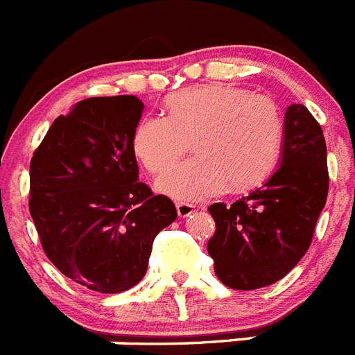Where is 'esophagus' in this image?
Instances as JSON below:
<instances>
[{
	"label": "esophagus",
	"mask_w": 355,
	"mask_h": 355,
	"mask_svg": "<svg viewBox=\"0 0 355 355\" xmlns=\"http://www.w3.org/2000/svg\"><path fill=\"white\" fill-rule=\"evenodd\" d=\"M194 210H196V207H194V205H191V203H177L178 217H182V218L189 217V215H191V214H194Z\"/></svg>",
	"instance_id": "esophagus-1"
}]
</instances>
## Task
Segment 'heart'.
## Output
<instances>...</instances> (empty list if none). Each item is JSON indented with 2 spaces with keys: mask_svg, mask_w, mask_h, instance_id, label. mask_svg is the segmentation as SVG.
<instances>
[{
  "mask_svg": "<svg viewBox=\"0 0 355 355\" xmlns=\"http://www.w3.org/2000/svg\"><path fill=\"white\" fill-rule=\"evenodd\" d=\"M168 117L147 115L132 132V152L144 168L170 170L193 141V161L157 180V191L196 203L231 191L263 184L278 162L284 124L270 98L226 84H205L166 99Z\"/></svg>",
  "mask_w": 355,
  "mask_h": 355,
  "instance_id": "b5f03b06",
  "label": "heart"
}]
</instances>
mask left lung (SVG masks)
Instances as JSON below:
<instances>
[{
  "label": "left lung",
  "mask_w": 355,
  "mask_h": 355,
  "mask_svg": "<svg viewBox=\"0 0 355 355\" xmlns=\"http://www.w3.org/2000/svg\"><path fill=\"white\" fill-rule=\"evenodd\" d=\"M326 140L304 105L287 107L280 168L248 196L208 211L214 270L224 286L252 291L286 277L306 254L327 200Z\"/></svg>",
  "instance_id": "left-lung-1"
}]
</instances>
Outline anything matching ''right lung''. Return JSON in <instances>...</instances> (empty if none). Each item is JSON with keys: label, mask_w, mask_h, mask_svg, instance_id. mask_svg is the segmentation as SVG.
<instances>
[{"label": "right lung", "mask_w": 355, "mask_h": 355, "mask_svg": "<svg viewBox=\"0 0 355 355\" xmlns=\"http://www.w3.org/2000/svg\"><path fill=\"white\" fill-rule=\"evenodd\" d=\"M137 96L87 98L52 122L29 166V211L55 268L96 293L144 278L157 233L177 218L170 198L138 180Z\"/></svg>", "instance_id": "1"}]
</instances>
